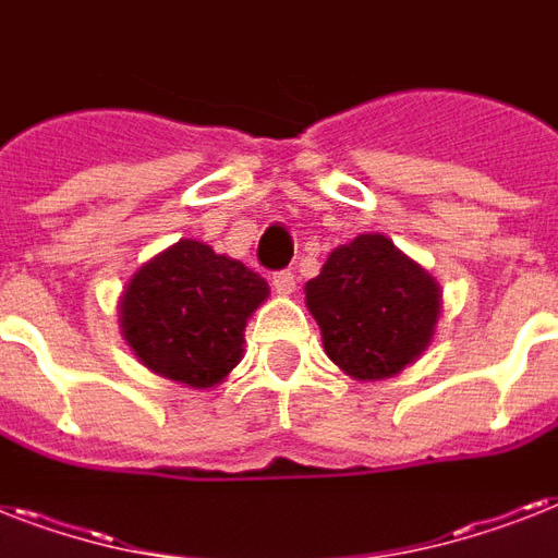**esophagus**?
I'll use <instances>...</instances> for the list:
<instances>
[{
	"instance_id": "obj_1",
	"label": "esophagus",
	"mask_w": 558,
	"mask_h": 558,
	"mask_svg": "<svg viewBox=\"0 0 558 558\" xmlns=\"http://www.w3.org/2000/svg\"><path fill=\"white\" fill-rule=\"evenodd\" d=\"M271 289L278 292V295H292L295 292V271L292 269H280L271 275Z\"/></svg>"
}]
</instances>
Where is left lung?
I'll return each instance as SVG.
<instances>
[{"instance_id": "left-lung-1", "label": "left lung", "mask_w": 558, "mask_h": 558, "mask_svg": "<svg viewBox=\"0 0 558 558\" xmlns=\"http://www.w3.org/2000/svg\"><path fill=\"white\" fill-rule=\"evenodd\" d=\"M306 306L341 371L356 379H388L428 348L440 287L388 236L362 234L339 245L322 275L306 283Z\"/></svg>"}]
</instances>
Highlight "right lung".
<instances>
[{"mask_svg": "<svg viewBox=\"0 0 558 558\" xmlns=\"http://www.w3.org/2000/svg\"><path fill=\"white\" fill-rule=\"evenodd\" d=\"M266 280L240 260L179 240L135 271L121 298V332L159 376L210 388L243 356L248 315L266 301Z\"/></svg>", "mask_w": 558, "mask_h": 558, "instance_id": "add662e5", "label": "right lung"}]
</instances>
